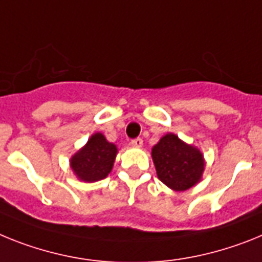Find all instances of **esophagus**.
I'll return each mask as SVG.
<instances>
[{
  "mask_svg": "<svg viewBox=\"0 0 262 262\" xmlns=\"http://www.w3.org/2000/svg\"><path fill=\"white\" fill-rule=\"evenodd\" d=\"M130 145L134 147H141L142 146V140L141 138H134V140L130 141Z\"/></svg>",
  "mask_w": 262,
  "mask_h": 262,
  "instance_id": "obj_1",
  "label": "esophagus"
}]
</instances>
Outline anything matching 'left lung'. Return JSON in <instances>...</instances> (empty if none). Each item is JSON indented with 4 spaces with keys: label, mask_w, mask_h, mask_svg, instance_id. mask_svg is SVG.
<instances>
[{
    "label": "left lung",
    "mask_w": 262,
    "mask_h": 262,
    "mask_svg": "<svg viewBox=\"0 0 262 262\" xmlns=\"http://www.w3.org/2000/svg\"><path fill=\"white\" fill-rule=\"evenodd\" d=\"M151 158L159 181L174 191H185L202 179L204 158L198 147L167 133L151 149Z\"/></svg>",
    "instance_id": "1"
}]
</instances>
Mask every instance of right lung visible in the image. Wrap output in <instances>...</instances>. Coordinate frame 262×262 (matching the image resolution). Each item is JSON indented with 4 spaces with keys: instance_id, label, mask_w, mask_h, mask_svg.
<instances>
[{
    "instance_id": "1",
    "label": "right lung",
    "mask_w": 262,
    "mask_h": 262,
    "mask_svg": "<svg viewBox=\"0 0 262 262\" xmlns=\"http://www.w3.org/2000/svg\"><path fill=\"white\" fill-rule=\"evenodd\" d=\"M117 147L104 134L95 133L79 151L71 157V169L83 182H97L112 171Z\"/></svg>"
}]
</instances>
